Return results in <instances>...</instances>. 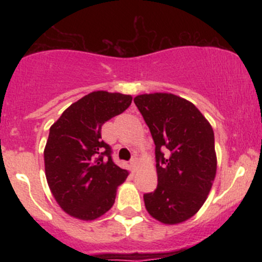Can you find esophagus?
<instances>
[{"mask_svg":"<svg viewBox=\"0 0 262 262\" xmlns=\"http://www.w3.org/2000/svg\"><path fill=\"white\" fill-rule=\"evenodd\" d=\"M137 165H138V158H135L134 156V158L130 160V166L133 167V169H135V167H137Z\"/></svg>","mask_w":262,"mask_h":262,"instance_id":"34e87169","label":"esophagus"}]
</instances>
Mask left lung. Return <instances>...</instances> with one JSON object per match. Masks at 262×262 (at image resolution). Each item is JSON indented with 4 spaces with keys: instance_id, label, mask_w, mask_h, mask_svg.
Returning a JSON list of instances; mask_svg holds the SVG:
<instances>
[{
    "instance_id": "8db88e82",
    "label": "left lung",
    "mask_w": 262,
    "mask_h": 262,
    "mask_svg": "<svg viewBox=\"0 0 262 262\" xmlns=\"http://www.w3.org/2000/svg\"><path fill=\"white\" fill-rule=\"evenodd\" d=\"M155 144L158 186L144 194L145 208L161 223L177 224L198 212L217 171L214 133L187 100L171 93L134 98Z\"/></svg>"
}]
</instances>
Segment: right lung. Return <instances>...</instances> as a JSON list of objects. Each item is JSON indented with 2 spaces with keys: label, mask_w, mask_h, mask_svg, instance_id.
Segmentation results:
<instances>
[{
  "label": "right lung",
  "mask_w": 262,
  "mask_h": 262,
  "mask_svg": "<svg viewBox=\"0 0 262 262\" xmlns=\"http://www.w3.org/2000/svg\"><path fill=\"white\" fill-rule=\"evenodd\" d=\"M132 96L96 91L64 111L52 125L44 150L45 176L59 206L82 221L112 208L128 171L114 164L112 148L102 140V125L124 112Z\"/></svg>",
  "instance_id": "1"
}]
</instances>
